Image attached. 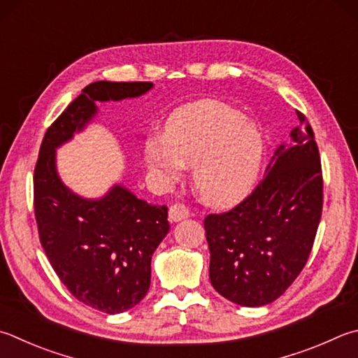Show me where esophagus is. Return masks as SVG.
I'll list each match as a JSON object with an SVG mask.
<instances>
[{"instance_id":"obj_1","label":"esophagus","mask_w":358,"mask_h":358,"mask_svg":"<svg viewBox=\"0 0 358 358\" xmlns=\"http://www.w3.org/2000/svg\"><path fill=\"white\" fill-rule=\"evenodd\" d=\"M189 216V208H187L185 203H173L171 208H169V219L172 220V222H178V220H183Z\"/></svg>"}]
</instances>
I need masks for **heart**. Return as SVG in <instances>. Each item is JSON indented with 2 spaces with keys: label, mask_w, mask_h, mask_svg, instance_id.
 Returning <instances> with one entry per match:
<instances>
[{
  "label": "heart",
  "mask_w": 358,
  "mask_h": 358,
  "mask_svg": "<svg viewBox=\"0 0 358 358\" xmlns=\"http://www.w3.org/2000/svg\"><path fill=\"white\" fill-rule=\"evenodd\" d=\"M243 114L214 100L192 103L173 113L166 141L152 138L145 157L166 180L178 178L183 164L194 166L200 197L214 206L243 200L258 177L264 145L259 129Z\"/></svg>",
  "instance_id": "b5f03b06"
}]
</instances>
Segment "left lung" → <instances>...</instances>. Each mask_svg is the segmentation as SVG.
<instances>
[{
    "instance_id": "8db88e82",
    "label": "left lung",
    "mask_w": 358,
    "mask_h": 358,
    "mask_svg": "<svg viewBox=\"0 0 358 358\" xmlns=\"http://www.w3.org/2000/svg\"><path fill=\"white\" fill-rule=\"evenodd\" d=\"M282 144L266 175L230 211L203 220L210 280L220 296L243 307L274 302L301 274L322 214V169L307 117Z\"/></svg>"
}]
</instances>
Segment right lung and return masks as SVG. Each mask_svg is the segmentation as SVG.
I'll list each match as a JSON object with an SVG mask.
<instances>
[{
  "mask_svg": "<svg viewBox=\"0 0 358 358\" xmlns=\"http://www.w3.org/2000/svg\"><path fill=\"white\" fill-rule=\"evenodd\" d=\"M152 87L148 81L89 84L47 129L34 169L38 239L51 268L78 301L108 315L145 297L152 255L171 229L167 206L147 203L122 185L96 200L76 196L56 172V148L92 120L96 101L134 99Z\"/></svg>",
  "mask_w": 358,
  "mask_h": 358,
  "instance_id": "1",
  "label": "right lung"
}]
</instances>
